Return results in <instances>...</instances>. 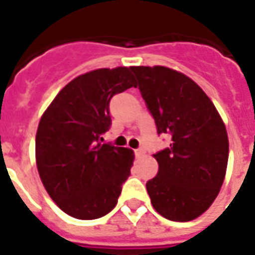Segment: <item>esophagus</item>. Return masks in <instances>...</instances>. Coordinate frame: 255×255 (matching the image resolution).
Returning <instances> with one entry per match:
<instances>
[{
	"label": "esophagus",
	"instance_id": "1",
	"mask_svg": "<svg viewBox=\"0 0 255 255\" xmlns=\"http://www.w3.org/2000/svg\"><path fill=\"white\" fill-rule=\"evenodd\" d=\"M144 153H145V149H144L143 147L137 148V149H136V151H135V155L137 156V157H140V156H143Z\"/></svg>",
	"mask_w": 255,
	"mask_h": 255
}]
</instances>
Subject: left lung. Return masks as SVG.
Masks as SVG:
<instances>
[{
    "mask_svg": "<svg viewBox=\"0 0 255 255\" xmlns=\"http://www.w3.org/2000/svg\"><path fill=\"white\" fill-rule=\"evenodd\" d=\"M157 133L169 148L153 157L159 172L147 182L152 206L170 221L186 222L209 209L225 180L229 139L225 123L202 88L165 66H133Z\"/></svg>",
    "mask_w": 255,
    "mask_h": 255,
    "instance_id": "left-lung-1",
    "label": "left lung"
}]
</instances>
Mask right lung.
<instances>
[{"label":"right lung","instance_id":"add662e5","mask_svg":"<svg viewBox=\"0 0 255 255\" xmlns=\"http://www.w3.org/2000/svg\"><path fill=\"white\" fill-rule=\"evenodd\" d=\"M136 86L128 67L92 70L62 88L39 120L38 173L53 201L71 217L95 220L115 208L135 155L99 139L111 126L112 96Z\"/></svg>","mask_w":255,"mask_h":255}]
</instances>
